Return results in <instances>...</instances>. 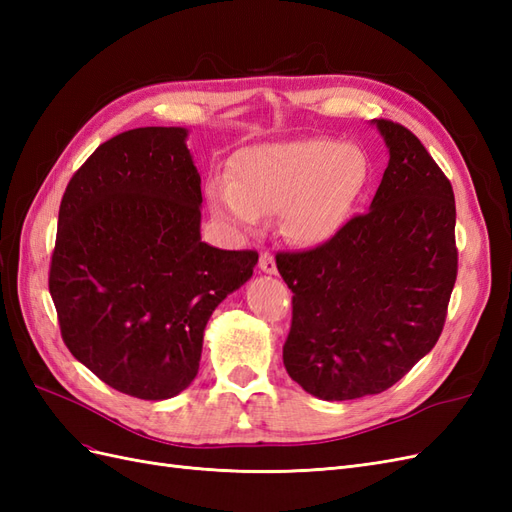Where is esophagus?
I'll list each match as a JSON object with an SVG mask.
<instances>
[{"label":"esophagus","mask_w":512,"mask_h":512,"mask_svg":"<svg viewBox=\"0 0 512 512\" xmlns=\"http://www.w3.org/2000/svg\"><path fill=\"white\" fill-rule=\"evenodd\" d=\"M258 267H260V271L262 273H269V275H273V273H277V265H275V258L269 254V252H262L260 254V260H258Z\"/></svg>","instance_id":"1"}]
</instances>
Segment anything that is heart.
I'll list each match as a JSON object with an SVG mask.
<instances>
[{"label":"heart","mask_w":512,"mask_h":512,"mask_svg":"<svg viewBox=\"0 0 512 512\" xmlns=\"http://www.w3.org/2000/svg\"><path fill=\"white\" fill-rule=\"evenodd\" d=\"M230 179L209 183V207L230 228L250 232L265 215L282 213L284 235L299 245L333 239L359 200L369 164L365 153L333 138L260 145L239 151Z\"/></svg>","instance_id":"heart-1"}]
</instances>
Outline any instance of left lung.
Here are the masks:
<instances>
[{
  "instance_id": "8db88e82",
  "label": "left lung",
  "mask_w": 512,
  "mask_h": 512,
  "mask_svg": "<svg viewBox=\"0 0 512 512\" xmlns=\"http://www.w3.org/2000/svg\"><path fill=\"white\" fill-rule=\"evenodd\" d=\"M386 166L367 213L305 252H277L292 290L288 376L327 401L376 395L436 346L457 280L455 194L423 143L374 119Z\"/></svg>"
}]
</instances>
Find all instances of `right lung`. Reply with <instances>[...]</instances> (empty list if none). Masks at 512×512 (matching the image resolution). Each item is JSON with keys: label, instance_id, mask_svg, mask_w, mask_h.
Listing matches in <instances>:
<instances>
[{"label": "right lung", "instance_id": "obj_1", "mask_svg": "<svg viewBox=\"0 0 512 512\" xmlns=\"http://www.w3.org/2000/svg\"><path fill=\"white\" fill-rule=\"evenodd\" d=\"M185 128L102 143L59 205L49 290L64 344L115 391L168 399L198 374L203 333L250 280L254 250L200 241V175Z\"/></svg>", "mask_w": 512, "mask_h": 512}]
</instances>
